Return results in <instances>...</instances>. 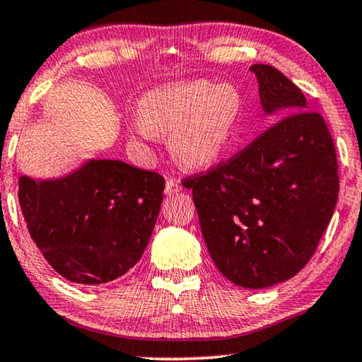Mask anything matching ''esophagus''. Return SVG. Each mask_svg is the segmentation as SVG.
<instances>
[{
  "instance_id": "obj_1",
  "label": "esophagus",
  "mask_w": 362,
  "mask_h": 362,
  "mask_svg": "<svg viewBox=\"0 0 362 362\" xmlns=\"http://www.w3.org/2000/svg\"><path fill=\"white\" fill-rule=\"evenodd\" d=\"M181 191V182L177 180H173V177H170V180H166V194L168 196H173L176 194V192Z\"/></svg>"
}]
</instances>
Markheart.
I'll return each instance as SVG.
<instances>
[{"mask_svg":"<svg viewBox=\"0 0 362 362\" xmlns=\"http://www.w3.org/2000/svg\"><path fill=\"white\" fill-rule=\"evenodd\" d=\"M244 97L230 83L194 81L150 92L138 105L143 135L170 136V151L187 170L224 158L244 123Z\"/></svg>","mask_w":362,"mask_h":362,"instance_id":"1","label":"heart"}]
</instances>
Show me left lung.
I'll return each instance as SVG.
<instances>
[{
    "instance_id": "left-lung-1",
    "label": "left lung",
    "mask_w": 362,
    "mask_h": 362,
    "mask_svg": "<svg viewBox=\"0 0 362 362\" xmlns=\"http://www.w3.org/2000/svg\"><path fill=\"white\" fill-rule=\"evenodd\" d=\"M262 108L279 122L237 155L182 181L207 250L226 279L265 288L291 279L313 257L333 217L339 177L325 118L275 67H250Z\"/></svg>"
}]
</instances>
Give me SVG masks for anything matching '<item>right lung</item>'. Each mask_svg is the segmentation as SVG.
I'll return each instance as SVG.
<instances>
[{"mask_svg": "<svg viewBox=\"0 0 362 362\" xmlns=\"http://www.w3.org/2000/svg\"><path fill=\"white\" fill-rule=\"evenodd\" d=\"M165 177L118 160H90L59 180L19 177V206L47 264L86 286L125 275L160 214Z\"/></svg>", "mask_w": 362, "mask_h": 362, "instance_id": "1", "label": "right lung"}]
</instances>
